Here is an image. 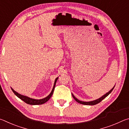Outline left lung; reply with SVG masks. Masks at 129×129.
Here are the masks:
<instances>
[{
    "mask_svg": "<svg viewBox=\"0 0 129 129\" xmlns=\"http://www.w3.org/2000/svg\"><path fill=\"white\" fill-rule=\"evenodd\" d=\"M115 87V86L113 87V88L111 89V90L109 91V92L106 93L105 94H104V95H102L101 97L99 98V99H97L95 100H94V101H89V102H84V101H80V100H78V99H76V98L75 97V95H74L73 94H72V95L73 99H75L76 101H77V102H78V103H80L81 104H83V105H96L97 104L100 103V102H101L102 100H103L107 96H108L109 94H110L112 91H113V89H114V88Z\"/></svg>",
    "mask_w": 129,
    "mask_h": 129,
    "instance_id": "1",
    "label": "left lung"
}]
</instances>
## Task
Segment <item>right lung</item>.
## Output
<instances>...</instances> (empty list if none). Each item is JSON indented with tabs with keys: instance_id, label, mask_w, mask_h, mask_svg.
Masks as SVG:
<instances>
[{
	"instance_id": "obj_1",
	"label": "right lung",
	"mask_w": 129,
	"mask_h": 129,
	"mask_svg": "<svg viewBox=\"0 0 129 129\" xmlns=\"http://www.w3.org/2000/svg\"><path fill=\"white\" fill-rule=\"evenodd\" d=\"M58 78V77H57L56 78L55 81H54V85H53V89H52L51 93H50L47 96V97H46L45 98H44V99H43L36 100V99H31V98L28 97H27V96L20 94H19L17 92H16V91H15L12 88H11V89H12L13 92L16 95L17 97L19 98V99H21V100H23V101L24 102H25V103H27L29 105H41V104L45 103V102H47L50 99H51V97H52V95L53 93L54 89V88H55V85H56V81H57V80Z\"/></svg>"
}]
</instances>
